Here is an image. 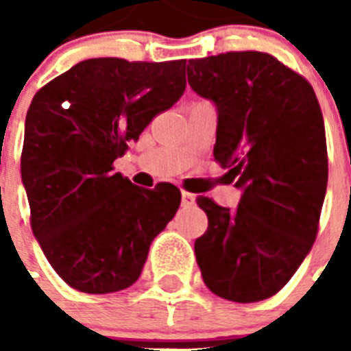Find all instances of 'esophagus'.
<instances>
[{
  "mask_svg": "<svg viewBox=\"0 0 351 351\" xmlns=\"http://www.w3.org/2000/svg\"><path fill=\"white\" fill-rule=\"evenodd\" d=\"M195 195H191V193L187 191H182V206L184 208H191V206H195Z\"/></svg>",
  "mask_w": 351,
  "mask_h": 351,
  "instance_id": "1",
  "label": "esophagus"
}]
</instances>
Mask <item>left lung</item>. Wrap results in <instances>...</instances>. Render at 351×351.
Returning a JSON list of instances; mask_svg holds the SVG:
<instances>
[{
  "label": "left lung",
  "mask_w": 351,
  "mask_h": 351,
  "mask_svg": "<svg viewBox=\"0 0 351 351\" xmlns=\"http://www.w3.org/2000/svg\"><path fill=\"white\" fill-rule=\"evenodd\" d=\"M187 82L217 106L215 160L242 189L237 209L197 198L208 215L195 240L204 282L233 302L269 299L319 231L328 184L321 106L300 74L266 52L189 60Z\"/></svg>",
  "instance_id": "obj_1"
}]
</instances>
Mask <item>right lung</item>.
I'll list each match as a JSON object with an SVG mask.
<instances>
[{
  "mask_svg": "<svg viewBox=\"0 0 351 351\" xmlns=\"http://www.w3.org/2000/svg\"><path fill=\"white\" fill-rule=\"evenodd\" d=\"M184 90L186 60L93 58L32 98L21 151L30 228L71 288L95 295L129 288L178 211V187H138L112 173V162Z\"/></svg>",
  "mask_w": 351,
  "mask_h": 351,
  "instance_id": "add662e5",
  "label": "right lung"
}]
</instances>
